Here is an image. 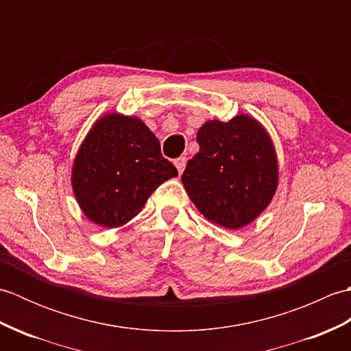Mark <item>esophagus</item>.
<instances>
[{"mask_svg":"<svg viewBox=\"0 0 351 351\" xmlns=\"http://www.w3.org/2000/svg\"><path fill=\"white\" fill-rule=\"evenodd\" d=\"M173 162H175V166H176L178 171H180V175H181L184 169H185V164H187V158H185V156H180V158H176Z\"/></svg>","mask_w":351,"mask_h":351,"instance_id":"1","label":"esophagus"}]
</instances>
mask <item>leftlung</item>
Returning a JSON list of instances; mask_svg holds the SVG:
<instances>
[{
	"instance_id": "8db88e82",
	"label": "left lung",
	"mask_w": 351,
	"mask_h": 351,
	"mask_svg": "<svg viewBox=\"0 0 351 351\" xmlns=\"http://www.w3.org/2000/svg\"><path fill=\"white\" fill-rule=\"evenodd\" d=\"M196 138L199 152L181 178L191 202L214 225H249L278 190V156L270 134L255 117L238 114L229 122H205Z\"/></svg>"
}]
</instances>
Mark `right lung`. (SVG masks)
<instances>
[{"instance_id":"add662e5","label":"right lung","mask_w":351,"mask_h":351,"mask_svg":"<svg viewBox=\"0 0 351 351\" xmlns=\"http://www.w3.org/2000/svg\"><path fill=\"white\" fill-rule=\"evenodd\" d=\"M178 176L160 141L138 117L107 113L87 132L72 166V189L86 217L102 228L132 220L158 185Z\"/></svg>"}]
</instances>
